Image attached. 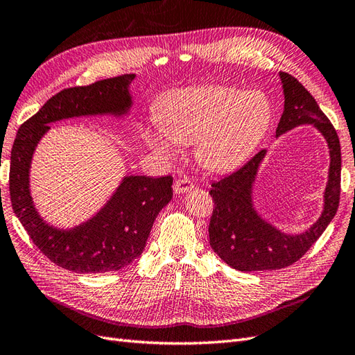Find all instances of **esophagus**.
Returning <instances> with one entry per match:
<instances>
[{"instance_id": "obj_1", "label": "esophagus", "mask_w": 355, "mask_h": 355, "mask_svg": "<svg viewBox=\"0 0 355 355\" xmlns=\"http://www.w3.org/2000/svg\"><path fill=\"white\" fill-rule=\"evenodd\" d=\"M193 187H195L193 181H191L190 178H187V177H184V178H178V180H175V183H174V191H175L177 195L186 193V191L191 190Z\"/></svg>"}]
</instances>
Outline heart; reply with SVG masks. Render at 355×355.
<instances>
[{
  "label": "heart",
  "mask_w": 355,
  "mask_h": 355,
  "mask_svg": "<svg viewBox=\"0 0 355 355\" xmlns=\"http://www.w3.org/2000/svg\"><path fill=\"white\" fill-rule=\"evenodd\" d=\"M160 125L144 129L146 144L160 157L177 153L180 143L196 141V157L211 171L241 165L272 119L269 99L260 92L229 86H196L172 95L159 110Z\"/></svg>",
  "instance_id": "heart-1"
}]
</instances>
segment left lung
I'll return each instance as SVG.
<instances>
[{"instance_id": "left-lung-1", "label": "left lung", "mask_w": 355, "mask_h": 355, "mask_svg": "<svg viewBox=\"0 0 355 355\" xmlns=\"http://www.w3.org/2000/svg\"><path fill=\"white\" fill-rule=\"evenodd\" d=\"M279 77L286 101L277 137L299 125L311 123L329 144L330 169L329 183L324 191V209L317 223L300 235L282 234L257 214L251 193L266 150H260L245 165L214 181L209 190L214 200L208 227L209 244L221 260L242 272L273 270L293 265L322 235L339 207L342 159L336 129L297 78L282 71Z\"/></svg>"}]
</instances>
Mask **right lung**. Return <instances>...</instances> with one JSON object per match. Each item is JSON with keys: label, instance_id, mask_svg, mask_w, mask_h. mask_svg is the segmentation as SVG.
<instances>
[{"label": "right lung", "instance_id": "add662e5", "mask_svg": "<svg viewBox=\"0 0 355 355\" xmlns=\"http://www.w3.org/2000/svg\"><path fill=\"white\" fill-rule=\"evenodd\" d=\"M134 74L60 90L19 128L10 157V199L15 214L37 248L55 265L80 273L119 270L143 252L153 223L172 199V177H125L95 217L73 229L47 225L29 191V166L49 123L69 117L126 114L132 105Z\"/></svg>", "mask_w": 355, "mask_h": 355}]
</instances>
